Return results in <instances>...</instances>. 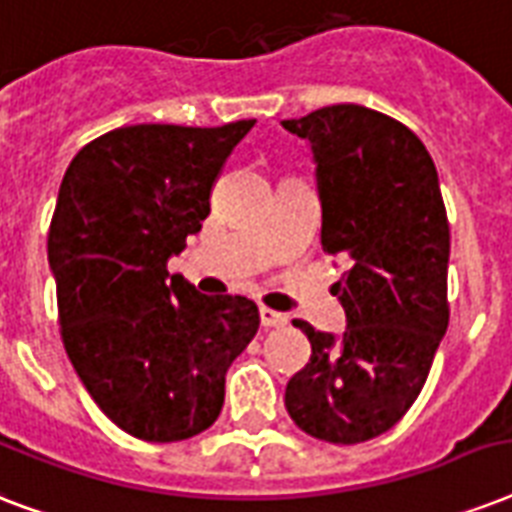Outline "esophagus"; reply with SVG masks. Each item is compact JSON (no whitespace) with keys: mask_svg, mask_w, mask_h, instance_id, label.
Listing matches in <instances>:
<instances>
[{"mask_svg":"<svg viewBox=\"0 0 512 512\" xmlns=\"http://www.w3.org/2000/svg\"><path fill=\"white\" fill-rule=\"evenodd\" d=\"M287 316L284 313H276L271 308H260V324L265 329H279V327H287Z\"/></svg>","mask_w":512,"mask_h":512,"instance_id":"obj_1","label":"esophagus"}]
</instances>
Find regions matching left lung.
<instances>
[{
    "label": "left lung",
    "instance_id": "obj_1",
    "mask_svg": "<svg viewBox=\"0 0 512 512\" xmlns=\"http://www.w3.org/2000/svg\"><path fill=\"white\" fill-rule=\"evenodd\" d=\"M281 124L311 143L321 247L348 263L335 284L345 332L292 321L311 340V361L287 382L284 404L308 436L361 444L409 412L449 327L438 172L409 127L356 103Z\"/></svg>",
    "mask_w": 512,
    "mask_h": 512
}]
</instances>
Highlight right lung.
<instances>
[{
	"instance_id": "right-lung-1",
	"label": "right lung",
	"mask_w": 512,
	"mask_h": 512,
	"mask_svg": "<svg viewBox=\"0 0 512 512\" xmlns=\"http://www.w3.org/2000/svg\"><path fill=\"white\" fill-rule=\"evenodd\" d=\"M252 127H119L87 143L60 183L47 233L60 337L100 412L143 441L207 430L228 366L260 327L252 300L201 295L167 271Z\"/></svg>"
}]
</instances>
